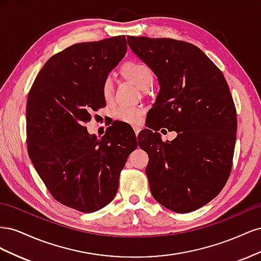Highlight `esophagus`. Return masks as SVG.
<instances>
[{"label":"esophagus","instance_id":"34e87169","mask_svg":"<svg viewBox=\"0 0 261 261\" xmlns=\"http://www.w3.org/2000/svg\"><path fill=\"white\" fill-rule=\"evenodd\" d=\"M134 130H135V135H136V137H138V135H139V132H140V128H139V127H135V128H134Z\"/></svg>","mask_w":261,"mask_h":261}]
</instances>
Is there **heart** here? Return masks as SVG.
Segmentation results:
<instances>
[{
    "mask_svg": "<svg viewBox=\"0 0 261 261\" xmlns=\"http://www.w3.org/2000/svg\"><path fill=\"white\" fill-rule=\"evenodd\" d=\"M124 76L135 84L139 89L148 90L153 83V74L152 70L150 69L148 65L141 62H128L123 66ZM113 90V78L108 76L103 85H102V93L105 98H109L111 96ZM113 116L117 121L127 123L132 125H136L140 122L141 116H143V110L136 107L128 106H118L114 109Z\"/></svg>",
    "mask_w": 261,
    "mask_h": 261,
    "instance_id": "1",
    "label": "heart"
}]
</instances>
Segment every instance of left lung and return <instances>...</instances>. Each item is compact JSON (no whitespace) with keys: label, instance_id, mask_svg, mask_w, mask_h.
Listing matches in <instances>:
<instances>
[{"label":"left lung","instance_id":"8db88e82","mask_svg":"<svg viewBox=\"0 0 261 261\" xmlns=\"http://www.w3.org/2000/svg\"><path fill=\"white\" fill-rule=\"evenodd\" d=\"M127 42L160 86L148 113L153 121L139 145L149 156L150 191L172 211H195L218 196L230 175L238 129L230 88L215 63L192 43L130 36ZM161 127L176 131L177 138L164 143L155 132Z\"/></svg>","mask_w":261,"mask_h":261}]
</instances>
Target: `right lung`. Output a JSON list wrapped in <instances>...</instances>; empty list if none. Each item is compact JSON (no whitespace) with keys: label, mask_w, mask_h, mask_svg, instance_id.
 I'll list each match as a JSON object with an SVG mask.
<instances>
[{"label":"right lung","mask_w":261,"mask_h":261,"mask_svg":"<svg viewBox=\"0 0 261 261\" xmlns=\"http://www.w3.org/2000/svg\"><path fill=\"white\" fill-rule=\"evenodd\" d=\"M127 51L125 36L68 46L45 63L27 99L29 158L51 195L82 212L113 200L137 138L116 137L111 126L100 139L85 124L107 106L102 85Z\"/></svg>","instance_id":"add662e5"}]
</instances>
